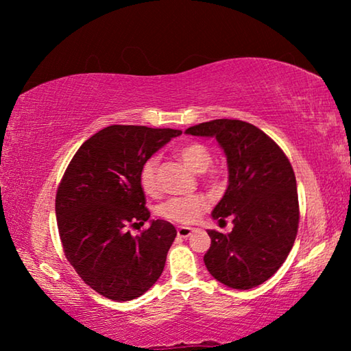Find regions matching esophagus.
I'll return each instance as SVG.
<instances>
[{
    "mask_svg": "<svg viewBox=\"0 0 351 351\" xmlns=\"http://www.w3.org/2000/svg\"><path fill=\"white\" fill-rule=\"evenodd\" d=\"M176 234H178V237H181V239H187V237L193 234V229L192 228H178Z\"/></svg>",
    "mask_w": 351,
    "mask_h": 351,
    "instance_id": "esophagus-1",
    "label": "esophagus"
}]
</instances>
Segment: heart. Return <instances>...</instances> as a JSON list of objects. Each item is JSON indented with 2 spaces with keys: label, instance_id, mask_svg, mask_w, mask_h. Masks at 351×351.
<instances>
[{
  "label": "heart",
  "instance_id": "1",
  "mask_svg": "<svg viewBox=\"0 0 351 351\" xmlns=\"http://www.w3.org/2000/svg\"><path fill=\"white\" fill-rule=\"evenodd\" d=\"M176 158L193 171V173H203L212 164V153L207 147L198 142H190V144L178 148ZM139 182L142 190L150 197H158L161 193L156 175V159L150 158L142 164L139 171ZM209 207V201L203 195H192V197H178L170 198L169 201L159 207V215L170 221L180 224L195 223L203 215V212Z\"/></svg>",
  "mask_w": 351,
  "mask_h": 351
}]
</instances>
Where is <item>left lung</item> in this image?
<instances>
[{
	"instance_id": "1",
	"label": "left lung",
	"mask_w": 351,
	"mask_h": 351,
	"mask_svg": "<svg viewBox=\"0 0 351 351\" xmlns=\"http://www.w3.org/2000/svg\"><path fill=\"white\" fill-rule=\"evenodd\" d=\"M215 138L226 153L229 186L212 212L230 234L207 230V271L234 289H251L268 280L287 260L299 229L295 175L283 150L252 123L215 119L186 130Z\"/></svg>"
}]
</instances>
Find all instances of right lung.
I'll return each mask as SVG.
<instances>
[{
    "mask_svg": "<svg viewBox=\"0 0 351 351\" xmlns=\"http://www.w3.org/2000/svg\"><path fill=\"white\" fill-rule=\"evenodd\" d=\"M180 130L111 125L85 141L58 184L56 215L64 255L96 293L133 300L161 277L176 237L173 224L153 219L139 182L142 164Z\"/></svg>",
    "mask_w": 351,
    "mask_h": 351,
    "instance_id": "add662e5",
    "label": "right lung"
}]
</instances>
